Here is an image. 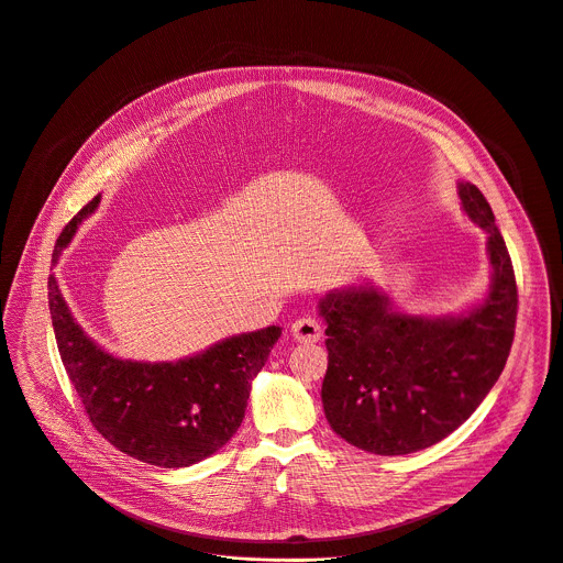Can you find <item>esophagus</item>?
<instances>
[{"mask_svg":"<svg viewBox=\"0 0 563 563\" xmlns=\"http://www.w3.org/2000/svg\"><path fill=\"white\" fill-rule=\"evenodd\" d=\"M291 334H294L296 341L317 343L323 336V325L314 317H302V319H296L291 323Z\"/></svg>","mask_w":563,"mask_h":563,"instance_id":"1","label":"esophagus"}]
</instances>
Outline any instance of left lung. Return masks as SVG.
I'll return each instance as SVG.
<instances>
[{
    "instance_id": "1",
    "label": "left lung",
    "mask_w": 563,
    "mask_h": 563,
    "mask_svg": "<svg viewBox=\"0 0 563 563\" xmlns=\"http://www.w3.org/2000/svg\"><path fill=\"white\" fill-rule=\"evenodd\" d=\"M463 209L487 231L492 287L467 317L395 312L373 289L321 300L328 373L323 408L345 442L379 455L427 449L463 424L500 377L515 341L519 289L512 258L485 195L457 186Z\"/></svg>"
}]
</instances>
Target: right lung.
I'll list each match as a JSON object with an SVG mask.
<instances>
[{"mask_svg":"<svg viewBox=\"0 0 563 563\" xmlns=\"http://www.w3.org/2000/svg\"><path fill=\"white\" fill-rule=\"evenodd\" d=\"M98 199L63 229L51 255L54 265ZM48 310L63 366L93 429L119 451L166 470L195 465L233 438L244 420L251 382L283 332L269 325L177 364H139L117 360L82 332L54 276L48 278Z\"/></svg>","mask_w":563,"mask_h":563,"instance_id":"right-lung-1","label":"right lung"}]
</instances>
